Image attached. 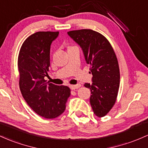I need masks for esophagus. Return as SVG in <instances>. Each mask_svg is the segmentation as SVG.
I'll return each mask as SVG.
<instances>
[{
  "label": "esophagus",
  "instance_id": "1",
  "mask_svg": "<svg viewBox=\"0 0 148 148\" xmlns=\"http://www.w3.org/2000/svg\"><path fill=\"white\" fill-rule=\"evenodd\" d=\"M80 86V85L79 84H76V85H70L69 86V88L71 89V90H74V89H77Z\"/></svg>",
  "mask_w": 148,
  "mask_h": 148
}]
</instances>
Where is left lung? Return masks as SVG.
Wrapping results in <instances>:
<instances>
[{"mask_svg": "<svg viewBox=\"0 0 148 148\" xmlns=\"http://www.w3.org/2000/svg\"><path fill=\"white\" fill-rule=\"evenodd\" d=\"M67 34L82 48L85 60L90 64L92 84L86 83L90 89V104L93 113L105 116L116 102L119 88L118 61L107 38L91 29L71 31Z\"/></svg>", "mask_w": 148, "mask_h": 148, "instance_id": "obj_1", "label": "left lung"}]
</instances>
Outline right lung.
<instances>
[{"label": "right lung", "instance_id": "obj_1", "mask_svg": "<svg viewBox=\"0 0 148 148\" xmlns=\"http://www.w3.org/2000/svg\"><path fill=\"white\" fill-rule=\"evenodd\" d=\"M59 32H38L27 38L18 57L19 88L27 103L36 113L54 119L64 112L70 89L46 82L48 75L50 45Z\"/></svg>", "mask_w": 148, "mask_h": 148}]
</instances>
